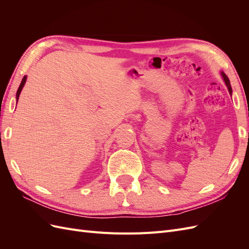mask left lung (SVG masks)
<instances>
[{
	"instance_id": "left-lung-1",
	"label": "left lung",
	"mask_w": 249,
	"mask_h": 249,
	"mask_svg": "<svg viewBox=\"0 0 249 249\" xmlns=\"http://www.w3.org/2000/svg\"><path fill=\"white\" fill-rule=\"evenodd\" d=\"M221 77H222V79H223V81H224V83H225V85H227V87H228V89H229L230 94H231V93H232V90H231V83H230V80H229L228 76H227V74H225L223 71H221Z\"/></svg>"
}]
</instances>
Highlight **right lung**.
I'll list each match as a JSON object with an SVG mask.
<instances>
[{
  "instance_id": "add662e5",
  "label": "right lung",
  "mask_w": 249,
  "mask_h": 249,
  "mask_svg": "<svg viewBox=\"0 0 249 249\" xmlns=\"http://www.w3.org/2000/svg\"><path fill=\"white\" fill-rule=\"evenodd\" d=\"M26 81H27V76H25L24 78H22L21 83H20V85H19V87H18V92H17V104H18V97H19V94H20L21 90H22V87L25 86V83H26Z\"/></svg>"
}]
</instances>
